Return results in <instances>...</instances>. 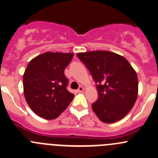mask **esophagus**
Instances as JSON below:
<instances>
[{
  "mask_svg": "<svg viewBox=\"0 0 158 158\" xmlns=\"http://www.w3.org/2000/svg\"><path fill=\"white\" fill-rule=\"evenodd\" d=\"M83 91H84V88L82 87V86H79V88L77 90V92H83Z\"/></svg>",
  "mask_w": 158,
  "mask_h": 158,
  "instance_id": "obj_1",
  "label": "esophagus"
}]
</instances>
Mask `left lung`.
Listing matches in <instances>:
<instances>
[{"label":"left lung","instance_id":"1","mask_svg":"<svg viewBox=\"0 0 158 158\" xmlns=\"http://www.w3.org/2000/svg\"><path fill=\"white\" fill-rule=\"evenodd\" d=\"M97 84L98 98L92 110L99 119L113 123L123 118L135 104L138 77L135 69L123 56L107 51L79 53Z\"/></svg>","mask_w":158,"mask_h":158}]
</instances>
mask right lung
<instances>
[{
    "instance_id": "add662e5",
    "label": "right lung",
    "mask_w": 158,
    "mask_h": 158,
    "mask_svg": "<svg viewBox=\"0 0 158 158\" xmlns=\"http://www.w3.org/2000/svg\"><path fill=\"white\" fill-rule=\"evenodd\" d=\"M73 53L45 52L29 63L23 75L25 98L31 110L46 119H54L66 110L74 94L66 89L64 69Z\"/></svg>"
}]
</instances>
